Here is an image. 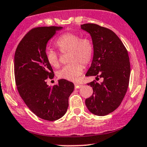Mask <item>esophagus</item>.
<instances>
[{"instance_id":"obj_1","label":"esophagus","mask_w":147,"mask_h":147,"mask_svg":"<svg viewBox=\"0 0 147 147\" xmlns=\"http://www.w3.org/2000/svg\"><path fill=\"white\" fill-rule=\"evenodd\" d=\"M82 86H83V85H82V84H75V89H77V88H80Z\"/></svg>"}]
</instances>
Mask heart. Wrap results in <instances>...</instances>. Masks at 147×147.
I'll list each match as a JSON object with an SVG mask.
<instances>
[{
  "mask_svg": "<svg viewBox=\"0 0 147 147\" xmlns=\"http://www.w3.org/2000/svg\"><path fill=\"white\" fill-rule=\"evenodd\" d=\"M56 45L62 53L69 52L68 61L70 62L58 71L57 77L67 81H77L84 70L82 63H89L93 57V45L91 40L86 37L81 38L77 33H66L58 38ZM46 59L51 67H59V56L55 51L47 50Z\"/></svg>",
  "mask_w": 147,
  "mask_h": 147,
  "instance_id": "b5f03b06",
  "label": "heart"
}]
</instances>
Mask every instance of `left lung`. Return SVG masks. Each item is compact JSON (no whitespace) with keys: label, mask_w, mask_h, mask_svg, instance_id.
Here are the masks:
<instances>
[{"label":"left lung","mask_w":147,"mask_h":147,"mask_svg":"<svg viewBox=\"0 0 147 147\" xmlns=\"http://www.w3.org/2000/svg\"><path fill=\"white\" fill-rule=\"evenodd\" d=\"M81 28L91 35L93 57L86 76L103 79L100 84L90 82L93 95L85 103L88 110L97 116L114 112L126 93L130 75L128 51L112 30L95 24H84Z\"/></svg>","instance_id":"obj_1"}]
</instances>
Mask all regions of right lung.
I'll use <instances>...</instances> for the list:
<instances>
[{"instance_id": "right-lung-1", "label": "right lung", "mask_w": 147, "mask_h": 147, "mask_svg": "<svg viewBox=\"0 0 147 147\" xmlns=\"http://www.w3.org/2000/svg\"><path fill=\"white\" fill-rule=\"evenodd\" d=\"M62 27L33 28L21 40L14 54V77L20 96L30 110L47 121L59 119L67 112L73 83L61 79L51 87L47 79L54 77L46 59L48 41Z\"/></svg>"}]
</instances>
